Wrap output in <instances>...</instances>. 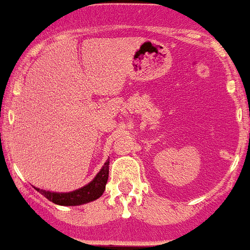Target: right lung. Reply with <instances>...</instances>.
Returning <instances> with one entry per match:
<instances>
[{
    "label": "right lung",
    "mask_w": 250,
    "mask_h": 250,
    "mask_svg": "<svg viewBox=\"0 0 250 250\" xmlns=\"http://www.w3.org/2000/svg\"><path fill=\"white\" fill-rule=\"evenodd\" d=\"M107 177H109V159L106 160L104 167L101 168V171L96 174V177L93 178L90 184L83 186L82 188H78L76 191L59 194V192L46 191V190H40V188H36V190L40 191L44 198H47L50 202L59 204V206H81L84 203L96 200L103 195V192L105 191Z\"/></svg>",
    "instance_id": "add662e5"
}]
</instances>
